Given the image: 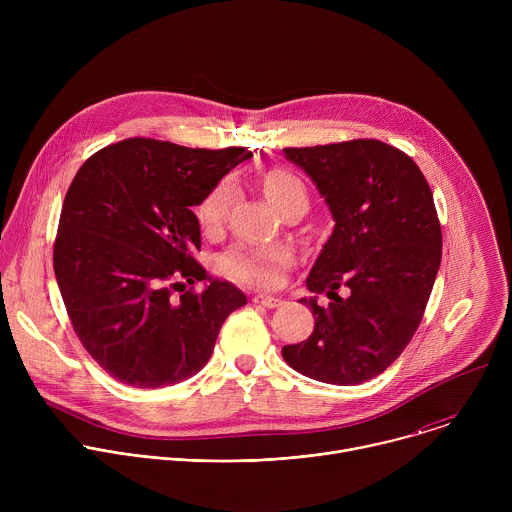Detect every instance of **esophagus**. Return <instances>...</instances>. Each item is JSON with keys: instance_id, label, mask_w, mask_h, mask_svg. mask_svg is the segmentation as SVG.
<instances>
[{"instance_id": "esophagus-1", "label": "esophagus", "mask_w": 512, "mask_h": 512, "mask_svg": "<svg viewBox=\"0 0 512 512\" xmlns=\"http://www.w3.org/2000/svg\"><path fill=\"white\" fill-rule=\"evenodd\" d=\"M253 302L263 306V308H277V306H281V300L273 298V296H255Z\"/></svg>"}]
</instances>
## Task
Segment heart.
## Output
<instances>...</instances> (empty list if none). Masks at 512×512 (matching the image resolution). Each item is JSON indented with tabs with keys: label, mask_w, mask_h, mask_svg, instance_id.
<instances>
[{
	"label": "heart",
	"mask_w": 512,
	"mask_h": 512,
	"mask_svg": "<svg viewBox=\"0 0 512 512\" xmlns=\"http://www.w3.org/2000/svg\"><path fill=\"white\" fill-rule=\"evenodd\" d=\"M263 192L277 210H281L289 200H294L298 196L306 198V188L302 180L285 170H271L263 178ZM196 214L204 231H214L221 227L227 214L225 186H216L214 190H210L204 196V200L198 204ZM287 263H289V253L283 247H267V249L235 247L223 255L221 269L227 277H233L237 281L257 285V287H271L281 281Z\"/></svg>",
	"instance_id": "obj_1"
}]
</instances>
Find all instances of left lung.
I'll use <instances>...</instances> for the list:
<instances>
[{
    "label": "left lung",
    "instance_id": "left-lung-1",
    "mask_svg": "<svg viewBox=\"0 0 512 512\" xmlns=\"http://www.w3.org/2000/svg\"><path fill=\"white\" fill-rule=\"evenodd\" d=\"M326 200L334 231L306 285L314 332L283 346L291 369L358 385L381 375L413 338L442 261V227L417 164L379 139L285 148ZM345 296L338 297L337 289ZM333 302L317 306V294Z\"/></svg>",
    "mask_w": 512,
    "mask_h": 512
}]
</instances>
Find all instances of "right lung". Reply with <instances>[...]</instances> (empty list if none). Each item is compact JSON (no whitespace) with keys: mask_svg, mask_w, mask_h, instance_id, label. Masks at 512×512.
I'll return each instance as SVG.
<instances>
[{"mask_svg":"<svg viewBox=\"0 0 512 512\" xmlns=\"http://www.w3.org/2000/svg\"><path fill=\"white\" fill-rule=\"evenodd\" d=\"M253 154L192 150L148 137L93 154L72 180L54 243V275L79 340L113 379L170 387L208 362L241 289L212 279L194 214L204 196ZM206 280L200 295L173 291Z\"/></svg>","mask_w":512,"mask_h":512,"instance_id":"add662e5","label":"right lung"}]
</instances>
